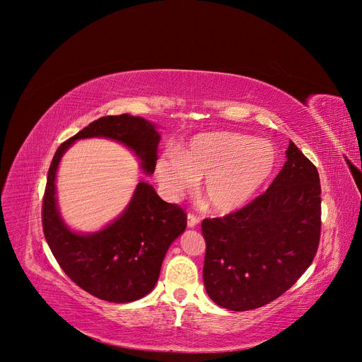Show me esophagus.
<instances>
[{
    "label": "esophagus",
    "instance_id": "esophagus-1",
    "mask_svg": "<svg viewBox=\"0 0 362 362\" xmlns=\"http://www.w3.org/2000/svg\"><path fill=\"white\" fill-rule=\"evenodd\" d=\"M199 224V217H197L195 214H187V226L189 227H197Z\"/></svg>",
    "mask_w": 362,
    "mask_h": 362
}]
</instances>
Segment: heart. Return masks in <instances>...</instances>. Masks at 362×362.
I'll return each mask as SVG.
<instances>
[{
	"label": "heart",
	"mask_w": 362,
	"mask_h": 362,
	"mask_svg": "<svg viewBox=\"0 0 362 362\" xmlns=\"http://www.w3.org/2000/svg\"><path fill=\"white\" fill-rule=\"evenodd\" d=\"M277 160V151L269 141L236 132L201 133L177 152H163L156 163V176L170 199L191 192L202 177V192L213 210L232 213L272 179Z\"/></svg>",
	"instance_id": "obj_1"
}]
</instances>
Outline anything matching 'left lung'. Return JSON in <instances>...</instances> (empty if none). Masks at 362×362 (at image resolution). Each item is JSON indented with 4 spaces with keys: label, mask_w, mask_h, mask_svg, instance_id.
I'll return each mask as SVG.
<instances>
[{
    "label": "left lung",
    "mask_w": 362,
    "mask_h": 362,
    "mask_svg": "<svg viewBox=\"0 0 362 362\" xmlns=\"http://www.w3.org/2000/svg\"><path fill=\"white\" fill-rule=\"evenodd\" d=\"M288 161L262 195L220 218H204L205 291L232 311L259 308L291 289L320 243L317 167L291 141Z\"/></svg>",
    "instance_id": "left-lung-1"
}]
</instances>
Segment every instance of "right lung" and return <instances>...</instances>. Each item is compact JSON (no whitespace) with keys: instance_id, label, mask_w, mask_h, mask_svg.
Returning <instances> with one entry per match:
<instances>
[{"instance_id":"add662e5","label":"right lung","mask_w":362,"mask_h":362,"mask_svg":"<svg viewBox=\"0 0 362 362\" xmlns=\"http://www.w3.org/2000/svg\"><path fill=\"white\" fill-rule=\"evenodd\" d=\"M97 136L126 145L141 158L145 173H154L160 142L154 124L130 114L95 120L55 151L42 201V227L52 255L71 281L100 299L124 303L154 289L164 255L185 232L187 217L182 206L163 201L149 183L139 182L116 221L92 235L71 232L57 208V168L74 141Z\"/></svg>"}]
</instances>
